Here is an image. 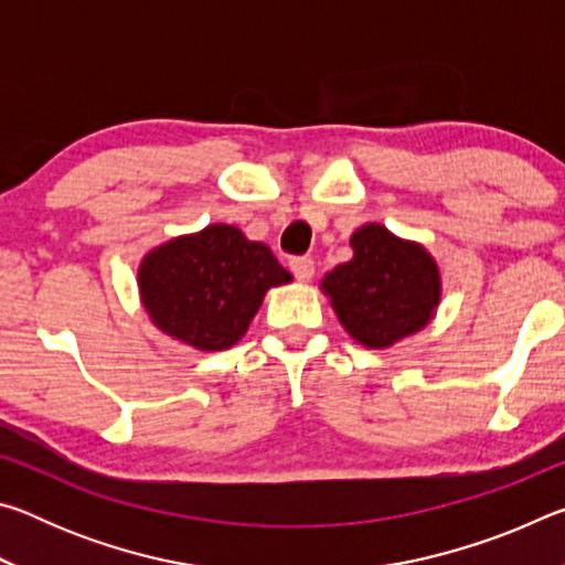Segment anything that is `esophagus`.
Segmentation results:
<instances>
[{
    "instance_id": "1",
    "label": "esophagus",
    "mask_w": 565,
    "mask_h": 565,
    "mask_svg": "<svg viewBox=\"0 0 565 565\" xmlns=\"http://www.w3.org/2000/svg\"><path fill=\"white\" fill-rule=\"evenodd\" d=\"M289 266H291V274L299 281H309L313 276V259H309V256H296V259L289 262Z\"/></svg>"
}]
</instances>
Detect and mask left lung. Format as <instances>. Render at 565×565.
Instances as JSON below:
<instances>
[{
	"mask_svg": "<svg viewBox=\"0 0 565 565\" xmlns=\"http://www.w3.org/2000/svg\"><path fill=\"white\" fill-rule=\"evenodd\" d=\"M351 246L353 259L321 281L341 327L369 349H386L424 329L441 299L431 254L381 224L361 226Z\"/></svg>",
	"mask_w": 565,
	"mask_h": 565,
	"instance_id": "obj_1",
	"label": "left lung"
}]
</instances>
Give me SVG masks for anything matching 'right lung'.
<instances>
[{"instance_id":"right-lung-1","label":"right lung","mask_w":565,"mask_h":565,"mask_svg":"<svg viewBox=\"0 0 565 565\" xmlns=\"http://www.w3.org/2000/svg\"><path fill=\"white\" fill-rule=\"evenodd\" d=\"M289 281L269 246L248 242L228 224L171 238L139 266L141 303L151 321L199 351L234 347L264 294Z\"/></svg>"}]
</instances>
